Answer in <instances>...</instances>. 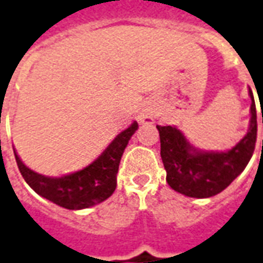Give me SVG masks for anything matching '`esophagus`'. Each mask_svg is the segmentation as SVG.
Returning a JSON list of instances; mask_svg holds the SVG:
<instances>
[{"mask_svg": "<svg viewBox=\"0 0 263 263\" xmlns=\"http://www.w3.org/2000/svg\"><path fill=\"white\" fill-rule=\"evenodd\" d=\"M139 120H141V122H152L153 121V116H152V112L143 111V112H141Z\"/></svg>", "mask_w": 263, "mask_h": 263, "instance_id": "34e87169", "label": "esophagus"}]
</instances>
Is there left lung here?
<instances>
[{"label":"left lung","mask_w":263,"mask_h":263,"mask_svg":"<svg viewBox=\"0 0 263 263\" xmlns=\"http://www.w3.org/2000/svg\"><path fill=\"white\" fill-rule=\"evenodd\" d=\"M250 96L252 104L248 132L227 152L199 151L186 141L176 126L157 125L166 180L174 191L191 198H211L226 190L242 173L255 151L258 131L252 92Z\"/></svg>","instance_id":"8db88e82"}]
</instances>
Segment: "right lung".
Segmentation results:
<instances>
[{
	"instance_id": "add662e5",
	"label": "right lung",
	"mask_w": 263,
	"mask_h": 263,
	"mask_svg": "<svg viewBox=\"0 0 263 263\" xmlns=\"http://www.w3.org/2000/svg\"><path fill=\"white\" fill-rule=\"evenodd\" d=\"M138 129L134 121L120 132L96 160L85 168L62 177H46L26 167L15 153L21 174L33 191L69 211H79L106 201L117 186V173L128 141Z\"/></svg>"
}]
</instances>
